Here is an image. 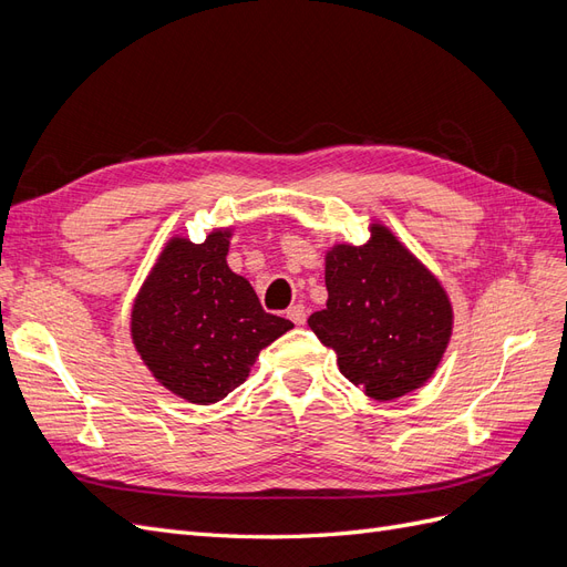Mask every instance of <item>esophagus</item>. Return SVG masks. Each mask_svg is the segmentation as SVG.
<instances>
[{
	"label": "esophagus",
	"instance_id": "34e87169",
	"mask_svg": "<svg viewBox=\"0 0 567 567\" xmlns=\"http://www.w3.org/2000/svg\"><path fill=\"white\" fill-rule=\"evenodd\" d=\"M286 317L293 321L296 326H302L305 323V319H307V310H305V305H290L288 307V312H286Z\"/></svg>",
	"mask_w": 567,
	"mask_h": 567
}]
</instances>
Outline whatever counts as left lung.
Instances as JSON below:
<instances>
[{
    "instance_id": "obj_1",
    "label": "left lung",
    "mask_w": 567,
    "mask_h": 567,
    "mask_svg": "<svg viewBox=\"0 0 567 567\" xmlns=\"http://www.w3.org/2000/svg\"><path fill=\"white\" fill-rule=\"evenodd\" d=\"M362 246L326 252V310L307 323L338 354L340 373L379 402L419 390L450 346L454 312L447 290L373 221Z\"/></svg>"
}]
</instances>
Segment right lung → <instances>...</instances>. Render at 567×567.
I'll return each instance as SVG.
<instances>
[{
  "mask_svg": "<svg viewBox=\"0 0 567 567\" xmlns=\"http://www.w3.org/2000/svg\"><path fill=\"white\" fill-rule=\"evenodd\" d=\"M229 238L231 229L203 244L169 238L132 307V342L153 379L194 404L225 400L260 350L293 329L229 269Z\"/></svg>",
  "mask_w": 567,
  "mask_h": 567,
  "instance_id": "obj_1",
  "label": "right lung"
}]
</instances>
